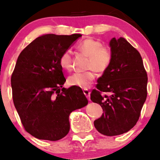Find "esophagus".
Returning a JSON list of instances; mask_svg holds the SVG:
<instances>
[{
	"mask_svg": "<svg viewBox=\"0 0 160 160\" xmlns=\"http://www.w3.org/2000/svg\"><path fill=\"white\" fill-rule=\"evenodd\" d=\"M83 93L86 95V97L88 98V100H90V92L88 89H83Z\"/></svg>",
	"mask_w": 160,
	"mask_h": 160,
	"instance_id": "esophagus-1",
	"label": "esophagus"
}]
</instances>
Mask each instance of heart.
I'll return each instance as SVG.
<instances>
[{"label":"heart","instance_id":"b5f03b06","mask_svg":"<svg viewBox=\"0 0 160 160\" xmlns=\"http://www.w3.org/2000/svg\"><path fill=\"white\" fill-rule=\"evenodd\" d=\"M82 53L88 56L87 72H75L68 77V82L70 86L86 88L90 86L96 78V72L102 73L110 66L112 61V52L108 47L103 46L100 40L94 38H86L77 46ZM60 66L63 69L69 71L72 68V58L69 50L61 54L59 59Z\"/></svg>","mask_w":160,"mask_h":160}]
</instances>
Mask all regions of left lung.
I'll return each mask as SVG.
<instances>
[{"mask_svg":"<svg viewBox=\"0 0 160 160\" xmlns=\"http://www.w3.org/2000/svg\"><path fill=\"white\" fill-rule=\"evenodd\" d=\"M109 45L112 63L98 78L91 100L103 111L94 120L95 128L106 136H116L128 132L138 121L147 98L148 77L140 54L125 38H112Z\"/></svg>","mask_w":160,"mask_h":160,"instance_id":"8db88e82","label":"left lung"}]
</instances>
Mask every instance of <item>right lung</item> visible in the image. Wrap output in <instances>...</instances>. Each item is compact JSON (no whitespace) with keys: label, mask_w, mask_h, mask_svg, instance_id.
Returning a JSON list of instances; mask_svg holds the SVG:
<instances>
[{"label":"right lung","mask_w":160,"mask_h":160,"mask_svg":"<svg viewBox=\"0 0 160 160\" xmlns=\"http://www.w3.org/2000/svg\"><path fill=\"white\" fill-rule=\"evenodd\" d=\"M80 34H48L21 52L11 78L15 107L25 130L40 139L57 141L69 131V114L88 104L80 87H62L61 54Z\"/></svg>","instance_id":"right-lung-1"}]
</instances>
